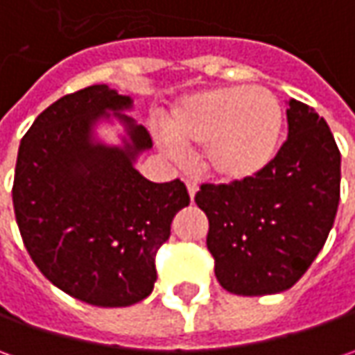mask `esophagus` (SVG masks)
<instances>
[{
  "label": "esophagus",
  "mask_w": 355,
  "mask_h": 355,
  "mask_svg": "<svg viewBox=\"0 0 355 355\" xmlns=\"http://www.w3.org/2000/svg\"><path fill=\"white\" fill-rule=\"evenodd\" d=\"M185 187H187V193H189V198L193 199L196 198V193H198L199 185L196 180H185Z\"/></svg>",
  "instance_id": "esophagus-1"
}]
</instances>
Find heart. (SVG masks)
<instances>
[{
    "label": "heart",
    "mask_w": 355,
    "mask_h": 355,
    "mask_svg": "<svg viewBox=\"0 0 355 355\" xmlns=\"http://www.w3.org/2000/svg\"><path fill=\"white\" fill-rule=\"evenodd\" d=\"M170 142L201 148V166L225 184L259 178L279 154L284 108L265 87H215L191 92L164 120Z\"/></svg>",
    "instance_id": "heart-1"
}]
</instances>
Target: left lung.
Returning a JSON list of instances; mask_svg holds the SVG:
<instances>
[{"instance_id": "obj_1", "label": "left lung", "mask_w": 355, "mask_h": 355, "mask_svg": "<svg viewBox=\"0 0 355 355\" xmlns=\"http://www.w3.org/2000/svg\"><path fill=\"white\" fill-rule=\"evenodd\" d=\"M288 138L259 178L201 185L219 284L241 296L288 291L322 251L340 201V150L326 120L291 98Z\"/></svg>"}]
</instances>
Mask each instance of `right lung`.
<instances>
[{
    "instance_id": "obj_1",
    "label": "right lung",
    "mask_w": 355,
    "mask_h": 355,
    "mask_svg": "<svg viewBox=\"0 0 355 355\" xmlns=\"http://www.w3.org/2000/svg\"><path fill=\"white\" fill-rule=\"evenodd\" d=\"M132 108L108 85L67 94L17 152L13 207L25 249L57 288L92 306H132L154 291L157 249L189 205L180 180L154 184L136 170L152 138ZM104 125L121 126L116 144L100 136Z\"/></svg>"
}]
</instances>
